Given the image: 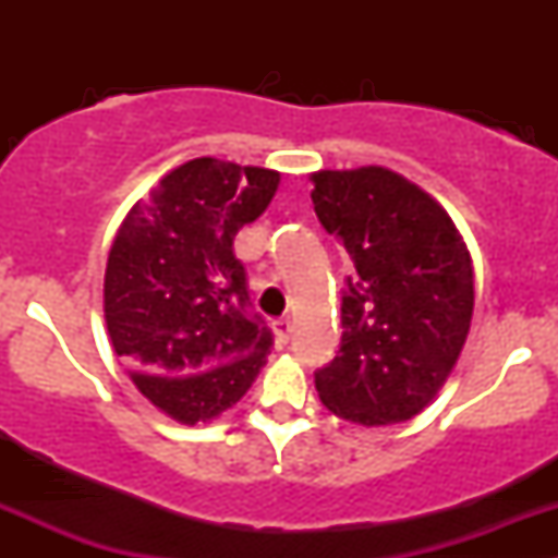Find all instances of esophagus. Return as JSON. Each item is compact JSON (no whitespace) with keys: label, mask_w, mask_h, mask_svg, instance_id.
<instances>
[{"label":"esophagus","mask_w":558,"mask_h":558,"mask_svg":"<svg viewBox=\"0 0 558 558\" xmlns=\"http://www.w3.org/2000/svg\"><path fill=\"white\" fill-rule=\"evenodd\" d=\"M272 331H275V337H278L280 345H286V342L291 340V331H294V324H291L289 318H280V320H275V324H272Z\"/></svg>","instance_id":"obj_1"}]
</instances>
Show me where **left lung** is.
Listing matches in <instances>:
<instances>
[{"label":"left lung","instance_id":"obj_1","mask_svg":"<svg viewBox=\"0 0 558 558\" xmlns=\"http://www.w3.org/2000/svg\"><path fill=\"white\" fill-rule=\"evenodd\" d=\"M320 227L345 245L342 342L320 402L362 426L402 424L446 384L470 331L472 262L448 213L384 167L313 174Z\"/></svg>","mask_w":558,"mask_h":558}]
</instances>
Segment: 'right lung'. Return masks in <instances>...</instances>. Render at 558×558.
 Instances as JSON below:
<instances>
[{"mask_svg":"<svg viewBox=\"0 0 558 558\" xmlns=\"http://www.w3.org/2000/svg\"><path fill=\"white\" fill-rule=\"evenodd\" d=\"M280 174L185 161L129 210L107 256L105 320L145 399L180 424L238 404L272 348L251 305L234 234L256 221Z\"/></svg>","mask_w":558,"mask_h":558,"instance_id":"right-lung-1","label":"right lung"}]
</instances>
